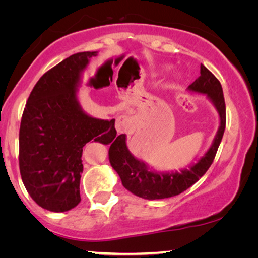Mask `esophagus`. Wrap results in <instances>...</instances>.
I'll return each mask as SVG.
<instances>
[{
	"label": "esophagus",
	"mask_w": 258,
	"mask_h": 258,
	"mask_svg": "<svg viewBox=\"0 0 258 258\" xmlns=\"http://www.w3.org/2000/svg\"><path fill=\"white\" fill-rule=\"evenodd\" d=\"M134 126V117L128 114H122L116 118L115 128L118 134L128 133Z\"/></svg>",
	"instance_id": "obj_1"
}]
</instances>
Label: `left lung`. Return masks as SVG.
<instances>
[{
  "mask_svg": "<svg viewBox=\"0 0 258 258\" xmlns=\"http://www.w3.org/2000/svg\"><path fill=\"white\" fill-rule=\"evenodd\" d=\"M200 77L186 88L192 94L203 95L216 109L220 125L213 143L203 156L181 170L158 171L134 156L126 146V135L117 136L109 148V162L122 184L134 195L144 200H162L179 195L206 174L213 163L225 129V103L222 86L216 77L201 64Z\"/></svg>",
  "mask_w": 258,
  "mask_h": 258,
  "instance_id": "left-lung-1",
  "label": "left lung"
}]
</instances>
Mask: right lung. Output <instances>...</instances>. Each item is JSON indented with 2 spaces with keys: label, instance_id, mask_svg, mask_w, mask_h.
<instances>
[{
  "label": "right lung",
  "instance_id": "add662e5",
  "mask_svg": "<svg viewBox=\"0 0 258 258\" xmlns=\"http://www.w3.org/2000/svg\"><path fill=\"white\" fill-rule=\"evenodd\" d=\"M97 51L77 52L38 80L20 126V172L31 199L43 209L64 213L81 202L82 151L94 140L111 143L115 119H101L81 107L79 88Z\"/></svg>",
  "mask_w": 258,
  "mask_h": 258
}]
</instances>
